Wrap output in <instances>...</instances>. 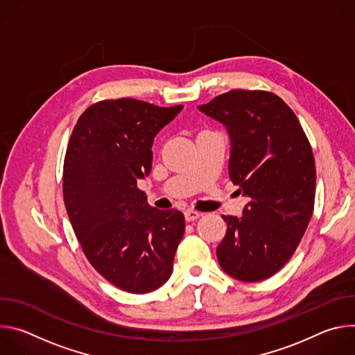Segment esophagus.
<instances>
[{"label":"esophagus","instance_id":"esophagus-1","mask_svg":"<svg viewBox=\"0 0 355 355\" xmlns=\"http://www.w3.org/2000/svg\"><path fill=\"white\" fill-rule=\"evenodd\" d=\"M184 215H185V220H187V222H192V220H195V219H198V218L202 216L200 212L193 211V209H187V211L184 212Z\"/></svg>","mask_w":355,"mask_h":355}]
</instances>
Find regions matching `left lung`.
Listing matches in <instances>:
<instances>
[{"label":"left lung","instance_id":"8db88e82","mask_svg":"<svg viewBox=\"0 0 355 355\" xmlns=\"http://www.w3.org/2000/svg\"><path fill=\"white\" fill-rule=\"evenodd\" d=\"M198 110L226 126L229 177L250 198L241 218L222 216L219 266L239 281L267 279L291 260L313 214L311 143L293 111L268 91L232 89Z\"/></svg>","mask_w":355,"mask_h":355}]
</instances>
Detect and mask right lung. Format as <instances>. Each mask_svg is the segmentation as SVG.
Wrapping results in <instances>:
<instances>
[{
  "mask_svg": "<svg viewBox=\"0 0 355 355\" xmlns=\"http://www.w3.org/2000/svg\"><path fill=\"white\" fill-rule=\"evenodd\" d=\"M182 105L104 99L78 118L63 167V198L91 266L116 288L147 293L167 282L185 232L180 211L147 204L137 180L151 170L155 136Z\"/></svg>",
  "mask_w": 355,
  "mask_h": 355,
  "instance_id": "right-lung-1",
  "label": "right lung"
}]
</instances>
